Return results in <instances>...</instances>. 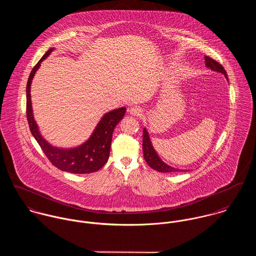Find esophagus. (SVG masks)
<instances>
[{
  "mask_svg": "<svg viewBox=\"0 0 256 256\" xmlns=\"http://www.w3.org/2000/svg\"><path fill=\"white\" fill-rule=\"evenodd\" d=\"M128 111H129V113L131 115H134V116H141L143 114V110H142L141 108H139V106H133Z\"/></svg>",
  "mask_w": 256,
  "mask_h": 256,
  "instance_id": "1",
  "label": "esophagus"
}]
</instances>
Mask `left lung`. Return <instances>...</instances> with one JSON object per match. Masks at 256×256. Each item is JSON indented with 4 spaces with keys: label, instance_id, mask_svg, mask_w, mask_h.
Wrapping results in <instances>:
<instances>
[{
    "label": "left lung",
    "instance_id": "left-lung-1",
    "mask_svg": "<svg viewBox=\"0 0 256 256\" xmlns=\"http://www.w3.org/2000/svg\"><path fill=\"white\" fill-rule=\"evenodd\" d=\"M205 65L210 68L211 70L215 71V72H219V73L224 74V76L228 80L226 73L224 69V67L220 64L219 62L215 61L214 59L205 56ZM143 152H144V158L146 162V164L154 170H158L160 172H183L182 170L172 168L170 166H168L166 162H164L160 156H158L156 152L154 150V148H152V145L150 143L148 131L146 128H144L143 131Z\"/></svg>",
    "mask_w": 256,
    "mask_h": 256
}]
</instances>
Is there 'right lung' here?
<instances>
[{
    "label": "right lung",
    "mask_w": 256,
    "mask_h": 256,
    "mask_svg": "<svg viewBox=\"0 0 256 256\" xmlns=\"http://www.w3.org/2000/svg\"><path fill=\"white\" fill-rule=\"evenodd\" d=\"M54 48H50L38 61L30 74L26 84V116L30 129L43 152L57 168L72 174H90L102 168L110 158L112 134L115 126L120 122L126 112V108H120L104 114L90 139L80 146L73 148H59L51 146L39 133L34 118L30 86L41 62L46 59Z\"/></svg>",
    "instance_id": "add662e5"
}]
</instances>
